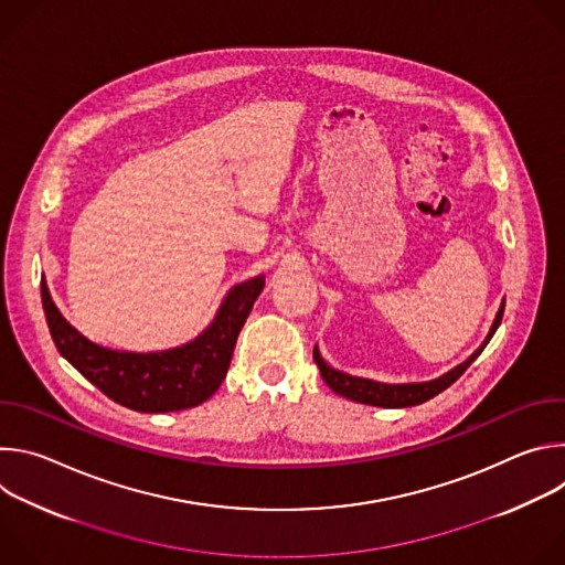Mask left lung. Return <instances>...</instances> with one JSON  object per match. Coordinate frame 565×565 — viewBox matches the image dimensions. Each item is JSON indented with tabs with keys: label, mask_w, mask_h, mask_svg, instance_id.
<instances>
[{
	"label": "left lung",
	"mask_w": 565,
	"mask_h": 565,
	"mask_svg": "<svg viewBox=\"0 0 565 565\" xmlns=\"http://www.w3.org/2000/svg\"><path fill=\"white\" fill-rule=\"evenodd\" d=\"M503 310H505V301L501 303L499 315H497L494 324H492V331H490L488 340L482 342V347L476 353H471L469 360H465L462 364H458L456 369H451L449 373H445L443 377L431 380V382H420V384H380V382H373V380L353 377V375H347V373H340V371L331 369L324 360H321L317 349L312 351V358H315V362L319 366V373H321V377H324V382L335 393H340V395H344V397H349L353 402H362V405H371V407H386V409L416 407V405H423V402L431 399L434 395L443 393L447 386H451L467 371V366L482 353V349L488 347V342L497 333L501 319H503Z\"/></svg>",
	"instance_id": "left-lung-1"
}]
</instances>
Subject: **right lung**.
<instances>
[{
    "instance_id": "add662e5",
    "label": "right lung",
    "mask_w": 565,
    "mask_h": 565,
    "mask_svg": "<svg viewBox=\"0 0 565 565\" xmlns=\"http://www.w3.org/2000/svg\"><path fill=\"white\" fill-rule=\"evenodd\" d=\"M262 288V277L234 286L201 338L163 353H118L96 347L60 315L44 279L42 306L60 355L94 386L127 409L166 414L196 407L221 386L238 331L244 329Z\"/></svg>"
}]
</instances>
